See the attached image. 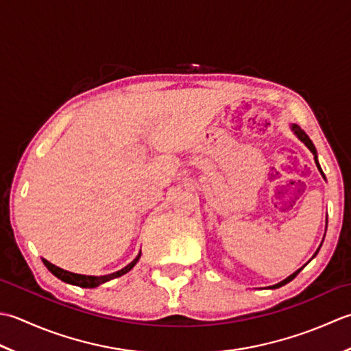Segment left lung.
<instances>
[{
  "label": "left lung",
  "instance_id": "left-lung-1",
  "mask_svg": "<svg viewBox=\"0 0 351 351\" xmlns=\"http://www.w3.org/2000/svg\"><path fill=\"white\" fill-rule=\"evenodd\" d=\"M291 130L292 132H294L295 134H297V138L300 139V141H302L303 142V144L307 147V148H309L311 149V152H312V154H313V157H315V163H317V167H318V169H319V173H321V176H323L324 178H326V176H324V173H323V169H321V167H319V163H318V156H317V149H315V145H313L312 144V141L309 139V136H307L306 133H304V130H302V128H300V125H297V124H291ZM319 250V248H318ZM318 250H317V252H315V254H313V257H315L317 256V253H318ZM300 271H302V268H300V269H297L295 271V273L294 274H291L289 277H286L285 278V280L283 282H280V283H277V285H273V286H269V288L271 289H276V288H280V286H283V285H286V283H289L291 280H292V278H294L298 273H300Z\"/></svg>",
  "mask_w": 351,
  "mask_h": 351
}]
</instances>
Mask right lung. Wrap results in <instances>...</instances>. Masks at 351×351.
I'll use <instances>...</instances> for the list:
<instances>
[{"label":"right lung","instance_id":"1","mask_svg":"<svg viewBox=\"0 0 351 351\" xmlns=\"http://www.w3.org/2000/svg\"><path fill=\"white\" fill-rule=\"evenodd\" d=\"M141 257V253L134 257V259L128 263L127 267H124L123 269L117 271V273H112V274H107V276H83V274H75V273H69V271H65L59 267L53 265L51 262H48L47 259H42V262H44V265L51 271V273L57 277L60 278L62 282L65 283H69V285H75V286H80V288H97V286H99L101 283H106L112 280V278H117V277H121L127 274L128 271H130L136 263H138Z\"/></svg>","mask_w":351,"mask_h":351}]
</instances>
